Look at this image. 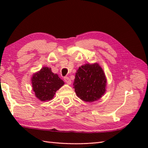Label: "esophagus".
Segmentation results:
<instances>
[{
	"mask_svg": "<svg viewBox=\"0 0 148 148\" xmlns=\"http://www.w3.org/2000/svg\"><path fill=\"white\" fill-rule=\"evenodd\" d=\"M64 80L65 81L66 83H67L68 84H71V80L70 79V78L68 77H64Z\"/></svg>",
	"mask_w": 148,
	"mask_h": 148,
	"instance_id": "obj_1",
	"label": "esophagus"
}]
</instances>
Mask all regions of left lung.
Here are the masks:
<instances>
[{
	"mask_svg": "<svg viewBox=\"0 0 148 148\" xmlns=\"http://www.w3.org/2000/svg\"><path fill=\"white\" fill-rule=\"evenodd\" d=\"M107 79L102 67L95 63L81 66L77 71L74 88L77 96L84 102L98 100L106 92Z\"/></svg>",
	"mask_w": 148,
	"mask_h": 148,
	"instance_id": "obj_1",
	"label": "left lung"
}]
</instances>
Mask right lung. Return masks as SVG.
I'll return each instance as SVG.
<instances>
[{"label":"right lung","mask_w":148,"mask_h":148,"mask_svg":"<svg viewBox=\"0 0 148 148\" xmlns=\"http://www.w3.org/2000/svg\"><path fill=\"white\" fill-rule=\"evenodd\" d=\"M36 97L41 101L51 100L55 93L64 84V82L51 68L44 67L33 74L31 79Z\"/></svg>","instance_id":"1"}]
</instances>
